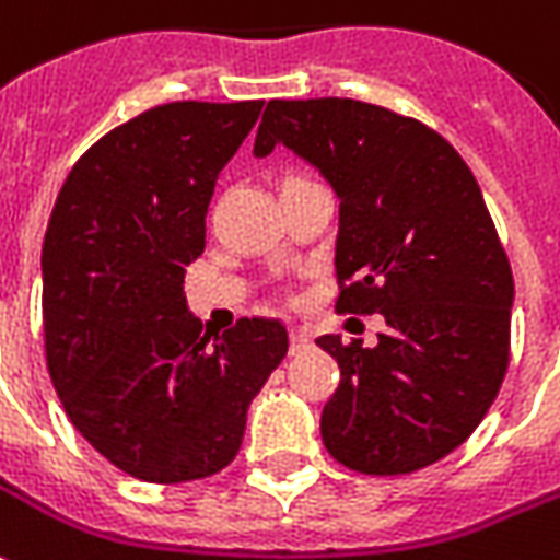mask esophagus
I'll return each instance as SVG.
<instances>
[{"mask_svg": "<svg viewBox=\"0 0 560 560\" xmlns=\"http://www.w3.org/2000/svg\"><path fill=\"white\" fill-rule=\"evenodd\" d=\"M312 346V336L306 330H291V354H300Z\"/></svg>", "mask_w": 560, "mask_h": 560, "instance_id": "34e87169", "label": "esophagus"}]
</instances>
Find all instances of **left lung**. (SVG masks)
Segmentation results:
<instances>
[{"label":"left lung","instance_id":"1","mask_svg":"<svg viewBox=\"0 0 560 560\" xmlns=\"http://www.w3.org/2000/svg\"><path fill=\"white\" fill-rule=\"evenodd\" d=\"M284 144L339 199V312H378V346L339 363L320 440L348 470L436 464L479 428L510 363L512 269L470 166L421 120L358 100H272L254 158Z\"/></svg>","mask_w":560,"mask_h":560}]
</instances>
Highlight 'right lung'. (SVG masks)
<instances>
[{
    "label": "right lung",
    "instance_id": "add662e5",
    "mask_svg": "<svg viewBox=\"0 0 560 560\" xmlns=\"http://www.w3.org/2000/svg\"><path fill=\"white\" fill-rule=\"evenodd\" d=\"M264 103H166L84 151L42 245V318L54 388L117 470L158 485L224 470L248 406L288 354L279 320L202 334L185 267L226 160Z\"/></svg>",
    "mask_w": 560,
    "mask_h": 560
}]
</instances>
